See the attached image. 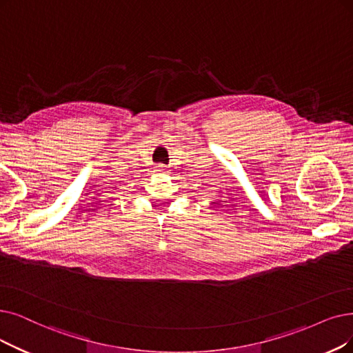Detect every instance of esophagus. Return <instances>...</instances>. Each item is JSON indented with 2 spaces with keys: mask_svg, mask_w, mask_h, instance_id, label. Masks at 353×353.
Instances as JSON below:
<instances>
[{
  "mask_svg": "<svg viewBox=\"0 0 353 353\" xmlns=\"http://www.w3.org/2000/svg\"><path fill=\"white\" fill-rule=\"evenodd\" d=\"M157 171H158V172H166V168H165L163 165H158V166H157Z\"/></svg>",
  "mask_w": 353,
  "mask_h": 353,
  "instance_id": "34e87169",
  "label": "esophagus"
}]
</instances>
